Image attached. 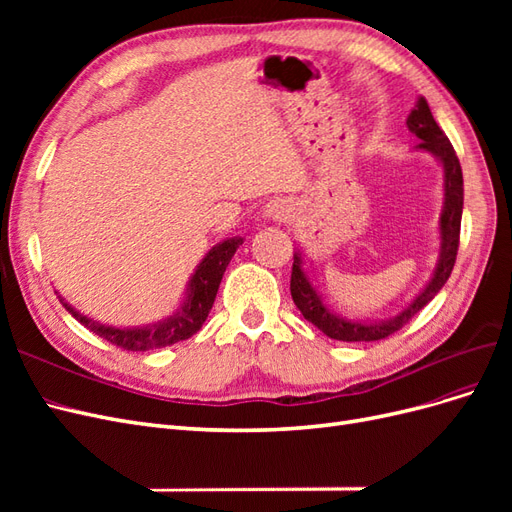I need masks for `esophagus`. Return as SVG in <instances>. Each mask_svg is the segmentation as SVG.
<instances>
[{
	"label": "esophagus",
	"instance_id": "1",
	"mask_svg": "<svg viewBox=\"0 0 512 512\" xmlns=\"http://www.w3.org/2000/svg\"><path fill=\"white\" fill-rule=\"evenodd\" d=\"M290 205L282 198H275L265 207V218L273 220V222H286L290 218Z\"/></svg>",
	"mask_w": 512,
	"mask_h": 512
}]
</instances>
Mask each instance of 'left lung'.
Here are the masks:
<instances>
[{
	"mask_svg": "<svg viewBox=\"0 0 512 512\" xmlns=\"http://www.w3.org/2000/svg\"><path fill=\"white\" fill-rule=\"evenodd\" d=\"M408 130L421 138L418 149L429 151L442 162L444 168V209L440 215V260L433 271L431 282L425 290L401 312L399 316L384 322H352L331 314L327 305L322 303L320 294L309 282V277L301 269V254L294 252L292 275H290V294L292 301L301 309L307 322H312L324 335L339 342H378V339L397 333L406 322H410L421 309L442 290L457 260L459 250V230H461V211H463V175L457 153L448 141L446 134L433 119L427 100L421 96L406 119Z\"/></svg>",
	"mask_w": 512,
	"mask_h": 512,
	"instance_id": "8db88e82",
	"label": "left lung"
}]
</instances>
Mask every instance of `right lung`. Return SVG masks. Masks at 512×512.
Instances as JSON below:
<instances>
[{
	"label": "right lung",
	"instance_id": "obj_1",
	"mask_svg": "<svg viewBox=\"0 0 512 512\" xmlns=\"http://www.w3.org/2000/svg\"><path fill=\"white\" fill-rule=\"evenodd\" d=\"M241 243L243 239H226L215 247H211L209 254L203 258L196 273L192 275L190 286H188V297H185L179 312L158 324H151V327H143V329L106 327V324L94 322L87 316L79 314L61 297L59 301L76 320L83 324V327L94 331L96 335H100L102 339H106V342H111L117 348L145 352V350L177 344V342H183V339L192 337L196 331H200V327H203V322L207 320L213 307L215 294H218L222 275Z\"/></svg>",
	"mask_w": 512,
	"mask_h": 512
}]
</instances>
